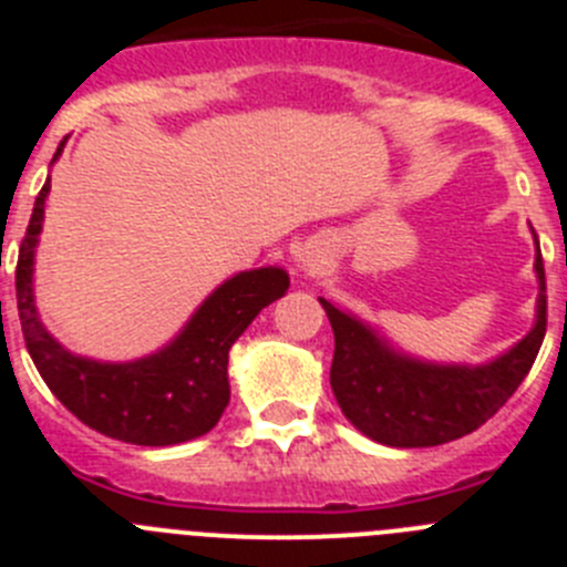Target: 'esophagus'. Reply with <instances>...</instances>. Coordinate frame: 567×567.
Listing matches in <instances>:
<instances>
[{"instance_id": "obj_1", "label": "esophagus", "mask_w": 567, "mask_h": 567, "mask_svg": "<svg viewBox=\"0 0 567 567\" xmlns=\"http://www.w3.org/2000/svg\"><path fill=\"white\" fill-rule=\"evenodd\" d=\"M320 264H323V260H320V252L315 249V244H307V252L300 255V269L307 275H312Z\"/></svg>"}]
</instances>
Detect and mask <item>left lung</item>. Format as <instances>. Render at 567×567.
I'll return each instance as SVG.
<instances>
[{"label": "left lung", "mask_w": 567, "mask_h": 567, "mask_svg": "<svg viewBox=\"0 0 567 567\" xmlns=\"http://www.w3.org/2000/svg\"><path fill=\"white\" fill-rule=\"evenodd\" d=\"M537 238V235H534ZM537 318L519 343L488 363H434L394 349L358 315L318 298L334 332L332 392L346 420L374 443L429 449L471 434L517 392L545 338V269L539 255Z\"/></svg>", "instance_id": "8db88e82"}]
</instances>
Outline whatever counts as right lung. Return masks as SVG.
<instances>
[{
    "instance_id": "1",
    "label": "right lung",
    "mask_w": 567,
    "mask_h": 567,
    "mask_svg": "<svg viewBox=\"0 0 567 567\" xmlns=\"http://www.w3.org/2000/svg\"><path fill=\"white\" fill-rule=\"evenodd\" d=\"M64 142L53 162L62 155ZM48 193L50 178L37 195L17 264L24 343L48 389L84 425L122 443L178 445L204 437L229 403V349L260 309L287 295V269L260 267L227 278L158 352L124 363L82 358L48 332L37 309L33 264Z\"/></svg>"
}]
</instances>
